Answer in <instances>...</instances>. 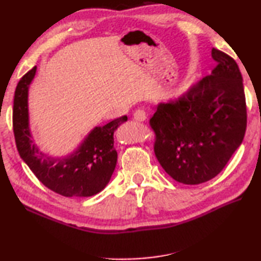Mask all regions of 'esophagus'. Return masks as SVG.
I'll list each match as a JSON object with an SVG mask.
<instances>
[{
    "label": "esophagus",
    "instance_id": "34e87169",
    "mask_svg": "<svg viewBox=\"0 0 261 261\" xmlns=\"http://www.w3.org/2000/svg\"><path fill=\"white\" fill-rule=\"evenodd\" d=\"M146 117H147V115L143 109H137L134 113V120L138 121V122H144L145 120H146Z\"/></svg>",
    "mask_w": 261,
    "mask_h": 261
}]
</instances>
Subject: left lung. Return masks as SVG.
I'll use <instances>...</instances> for the list:
<instances>
[{"label":"left lung","instance_id":"8db88e82","mask_svg":"<svg viewBox=\"0 0 261 261\" xmlns=\"http://www.w3.org/2000/svg\"><path fill=\"white\" fill-rule=\"evenodd\" d=\"M212 57L218 65L211 76L178 99L159 103L149 120L158 161L168 175L188 185L214 178L241 146L246 130L240 68L215 48Z\"/></svg>","mask_w":261,"mask_h":261}]
</instances>
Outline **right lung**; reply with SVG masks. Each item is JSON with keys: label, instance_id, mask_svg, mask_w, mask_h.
I'll return each instance as SVG.
<instances>
[{"label": "right lung", "instance_id": "obj_1", "mask_svg": "<svg viewBox=\"0 0 261 261\" xmlns=\"http://www.w3.org/2000/svg\"><path fill=\"white\" fill-rule=\"evenodd\" d=\"M37 67L25 73L17 84L12 110V125L20 158L40 182L64 197H91L108 184L117 162L114 132L126 116L103 126H95L76 151L67 156L54 158L42 153L33 143L29 121V87Z\"/></svg>", "mask_w": 261, "mask_h": 261}]
</instances>
